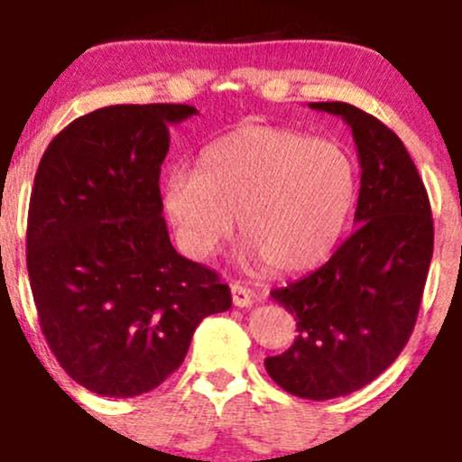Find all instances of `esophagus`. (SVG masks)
<instances>
[{"instance_id": "1", "label": "esophagus", "mask_w": 462, "mask_h": 462, "mask_svg": "<svg viewBox=\"0 0 462 462\" xmlns=\"http://www.w3.org/2000/svg\"><path fill=\"white\" fill-rule=\"evenodd\" d=\"M230 292H232V304L239 306V309H245V306L253 304V291L245 288L244 283L239 282L230 283Z\"/></svg>"}]
</instances>
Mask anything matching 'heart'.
Instances as JSON below:
<instances>
[{"label": "heart", "instance_id": "heart-1", "mask_svg": "<svg viewBox=\"0 0 462 462\" xmlns=\"http://www.w3.org/2000/svg\"><path fill=\"white\" fill-rule=\"evenodd\" d=\"M357 199V170L339 143L245 125L203 149L194 174L171 171L162 208L185 253H217L239 223L248 253L301 273L333 253Z\"/></svg>", "mask_w": 462, "mask_h": 462}]
</instances>
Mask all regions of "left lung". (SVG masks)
Returning <instances> with one entry per match:
<instances>
[{
    "label": "left lung",
    "mask_w": 462,
    "mask_h": 462,
    "mask_svg": "<svg viewBox=\"0 0 462 462\" xmlns=\"http://www.w3.org/2000/svg\"><path fill=\"white\" fill-rule=\"evenodd\" d=\"M351 127L362 179L356 230L304 279L273 291L297 337L265 357L268 375L306 400L348 395L374 382L407 344L433 254L427 189L402 141L346 102H310Z\"/></svg>",
    "instance_id": "left-lung-1"
}]
</instances>
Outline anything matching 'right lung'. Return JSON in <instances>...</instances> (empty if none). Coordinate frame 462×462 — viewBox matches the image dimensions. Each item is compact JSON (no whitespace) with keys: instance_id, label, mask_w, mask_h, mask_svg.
Here are the masks:
<instances>
[{"instance_id":"1","label":"right lung","mask_w":462,"mask_h":462,"mask_svg":"<svg viewBox=\"0 0 462 462\" xmlns=\"http://www.w3.org/2000/svg\"><path fill=\"white\" fill-rule=\"evenodd\" d=\"M189 105H111L46 147L31 194L26 265L62 369L105 398L156 389L203 318L232 306L214 270L170 241L158 179Z\"/></svg>"}]
</instances>
